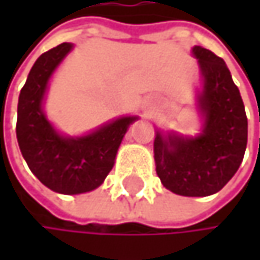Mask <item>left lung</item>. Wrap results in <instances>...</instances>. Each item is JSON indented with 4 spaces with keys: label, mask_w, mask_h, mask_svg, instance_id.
<instances>
[{
    "label": "left lung",
    "mask_w": 260,
    "mask_h": 260,
    "mask_svg": "<svg viewBox=\"0 0 260 260\" xmlns=\"http://www.w3.org/2000/svg\"><path fill=\"white\" fill-rule=\"evenodd\" d=\"M205 78L199 107L203 134L196 138L156 132V173L175 194L205 197L220 191L239 169L247 147V116L239 90L223 58L202 46L192 48Z\"/></svg>",
    "instance_id": "8db88e82"
}]
</instances>
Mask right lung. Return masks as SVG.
Returning <instances> with one entry per match:
<instances>
[{"label": "right lung", "mask_w": 260, "mask_h": 260, "mask_svg": "<svg viewBox=\"0 0 260 260\" xmlns=\"http://www.w3.org/2000/svg\"><path fill=\"white\" fill-rule=\"evenodd\" d=\"M71 49V43H61L43 52L31 68L19 94L16 137L39 181L55 192L81 194L107 178L122 138L137 117L117 119L79 138H64L54 131L42 111V99L48 79Z\"/></svg>", "instance_id": "1"}]
</instances>
